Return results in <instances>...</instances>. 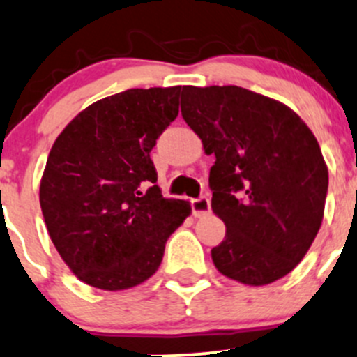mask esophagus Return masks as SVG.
<instances>
[{
    "instance_id": "esophagus-1",
    "label": "esophagus",
    "mask_w": 357,
    "mask_h": 357,
    "mask_svg": "<svg viewBox=\"0 0 357 357\" xmlns=\"http://www.w3.org/2000/svg\"><path fill=\"white\" fill-rule=\"evenodd\" d=\"M211 211V203L206 196L197 197V199H192V213L194 216H203L206 213Z\"/></svg>"
}]
</instances>
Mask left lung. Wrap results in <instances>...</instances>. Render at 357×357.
<instances>
[{"label":"left lung","mask_w":357,"mask_h":357,"mask_svg":"<svg viewBox=\"0 0 357 357\" xmlns=\"http://www.w3.org/2000/svg\"><path fill=\"white\" fill-rule=\"evenodd\" d=\"M180 109L216 158L211 208L227 227L216 270L255 287L285 277L325 211L328 168L313 132L284 102L237 86H183Z\"/></svg>","instance_id":"8db88e82"}]
</instances>
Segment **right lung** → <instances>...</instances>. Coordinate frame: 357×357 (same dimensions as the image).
<instances>
[{
  "label": "right lung",
  "mask_w": 357,
  "mask_h": 357,
  "mask_svg": "<svg viewBox=\"0 0 357 357\" xmlns=\"http://www.w3.org/2000/svg\"><path fill=\"white\" fill-rule=\"evenodd\" d=\"M180 86L128 89L63 128L39 187L44 223L79 280L125 290L156 273L190 203L167 199L149 153L178 115Z\"/></svg>",
  "instance_id": "add662e5"
}]
</instances>
